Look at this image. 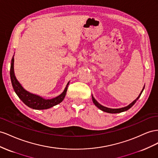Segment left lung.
Listing matches in <instances>:
<instances>
[{
    "instance_id": "obj_1",
    "label": "left lung",
    "mask_w": 158,
    "mask_h": 158,
    "mask_svg": "<svg viewBox=\"0 0 158 158\" xmlns=\"http://www.w3.org/2000/svg\"><path fill=\"white\" fill-rule=\"evenodd\" d=\"M144 87H145V86H143L141 93H139L138 97L136 99H135V100L133 102H132L128 106H125V107H123V108H120V109H110V108H108V107H106V106H104L101 105V104H99V103L96 101V99L93 97V94H92V100H93V103L94 104V105H95L97 108H98L99 109L102 110V111L108 112V113H112H112H120V112L128 110L129 109H130V108H131L135 104V103H136V102L138 101V99L139 98V97L141 96V94H142V92L143 91V89H144Z\"/></svg>"
}]
</instances>
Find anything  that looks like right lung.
I'll return each mask as SVG.
<instances>
[{
	"instance_id": "add662e5",
	"label": "right lung",
	"mask_w": 158,
	"mask_h": 158,
	"mask_svg": "<svg viewBox=\"0 0 158 158\" xmlns=\"http://www.w3.org/2000/svg\"><path fill=\"white\" fill-rule=\"evenodd\" d=\"M13 56L12 59L11 60V65H10V79L12 87L15 90V92L20 98V100L23 102L24 104L28 106L31 109H35V110H44L48 109L49 108H52L53 106H56L58 104H60L64 100L65 94L67 93V87L69 84V81L67 83L66 87L64 89V91L60 94L59 96H57L55 98L46 99L42 97H40L37 94L31 93L28 91H27L26 89L23 88L21 84L19 83V81L16 78L14 71V62L15 58Z\"/></svg>"
}]
</instances>
